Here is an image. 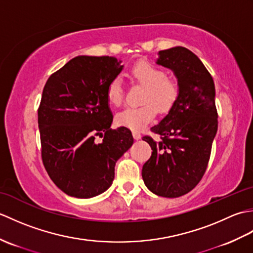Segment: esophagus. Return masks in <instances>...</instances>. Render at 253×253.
<instances>
[{
    "mask_svg": "<svg viewBox=\"0 0 253 253\" xmlns=\"http://www.w3.org/2000/svg\"><path fill=\"white\" fill-rule=\"evenodd\" d=\"M132 136H133V138L137 139V140H138V139H140V138H141L140 132L137 131V130H133V131H132Z\"/></svg>",
    "mask_w": 253,
    "mask_h": 253,
    "instance_id": "esophagus-1",
    "label": "esophagus"
}]
</instances>
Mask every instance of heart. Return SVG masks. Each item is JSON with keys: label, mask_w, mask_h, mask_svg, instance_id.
<instances>
[{"label": "heart", "mask_w": 253, "mask_h": 253, "mask_svg": "<svg viewBox=\"0 0 253 253\" xmlns=\"http://www.w3.org/2000/svg\"><path fill=\"white\" fill-rule=\"evenodd\" d=\"M130 77L137 84L144 87L139 106H129L116 115L117 125L141 129L160 113L169 112L179 96V84L173 77L166 75L163 68L149 61H139L130 68ZM110 103L120 106L125 98V91L120 78H113L106 89Z\"/></svg>", "instance_id": "b5f03b06"}]
</instances>
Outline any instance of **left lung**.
Wrapping results in <instances>:
<instances>
[{
    "mask_svg": "<svg viewBox=\"0 0 253 253\" xmlns=\"http://www.w3.org/2000/svg\"><path fill=\"white\" fill-rule=\"evenodd\" d=\"M158 64L173 69L179 96L169 113L146 135L152 154L142 168L144 184L153 193L177 198L191 191L206 173L217 131L215 87L206 66L182 46L160 51Z\"/></svg>",
    "mask_w": 253,
    "mask_h": 253,
    "instance_id": "obj_1",
    "label": "left lung"
}]
</instances>
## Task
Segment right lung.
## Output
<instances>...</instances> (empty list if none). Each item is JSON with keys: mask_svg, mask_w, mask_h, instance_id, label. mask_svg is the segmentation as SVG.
<instances>
[{"mask_svg": "<svg viewBox=\"0 0 253 253\" xmlns=\"http://www.w3.org/2000/svg\"><path fill=\"white\" fill-rule=\"evenodd\" d=\"M120 64L113 56H77L44 84L38 109L41 159L68 196L87 199L104 192L117 160L133 143L127 127L111 128L106 89L121 73Z\"/></svg>", "mask_w": 253, "mask_h": 253, "instance_id": "right-lung-1", "label": "right lung"}]
</instances>
